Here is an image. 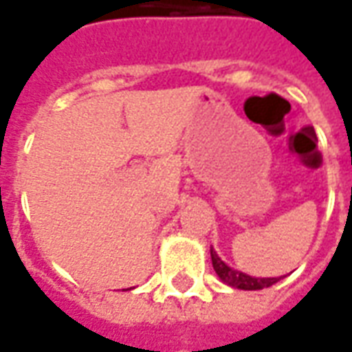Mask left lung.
Instances as JSON below:
<instances>
[{
	"label": "left lung",
	"mask_w": 352,
	"mask_h": 352,
	"mask_svg": "<svg viewBox=\"0 0 352 352\" xmlns=\"http://www.w3.org/2000/svg\"><path fill=\"white\" fill-rule=\"evenodd\" d=\"M211 260H213V267L217 275L221 277L226 285L234 288H241V290H260V288H267L275 285L277 280H280V277H251L247 273L237 272V270H232L230 265H226L219 258V254L211 249Z\"/></svg>",
	"instance_id": "8db88e82"
}]
</instances>
